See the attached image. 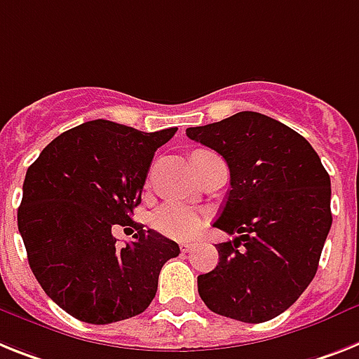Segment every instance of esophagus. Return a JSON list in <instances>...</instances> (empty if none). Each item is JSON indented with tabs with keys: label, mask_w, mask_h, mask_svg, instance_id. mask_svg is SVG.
<instances>
[{
	"label": "esophagus",
	"mask_w": 359,
	"mask_h": 359,
	"mask_svg": "<svg viewBox=\"0 0 359 359\" xmlns=\"http://www.w3.org/2000/svg\"><path fill=\"white\" fill-rule=\"evenodd\" d=\"M180 248H182L183 253H189V251L194 248V244H191V242H182V245H180Z\"/></svg>",
	"instance_id": "1"
}]
</instances>
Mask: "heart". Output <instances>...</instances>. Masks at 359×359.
<instances>
[{
    "instance_id": "heart-1",
    "label": "heart",
    "mask_w": 359,
    "mask_h": 359,
    "mask_svg": "<svg viewBox=\"0 0 359 359\" xmlns=\"http://www.w3.org/2000/svg\"><path fill=\"white\" fill-rule=\"evenodd\" d=\"M152 227L168 238L187 240L194 236L207 222V212L198 207L168 201L152 215Z\"/></svg>"
}]
</instances>
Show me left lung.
I'll list each match as a JSON object with an SVG mask.
<instances>
[{
	"label": "left lung",
	"mask_w": 359,
	"mask_h": 359,
	"mask_svg": "<svg viewBox=\"0 0 359 359\" xmlns=\"http://www.w3.org/2000/svg\"><path fill=\"white\" fill-rule=\"evenodd\" d=\"M187 137L226 159L231 189L215 227L220 262L198 277L215 313L264 323L288 310L312 283L332 226L330 176L318 152L286 124L257 111L187 128Z\"/></svg>",
	"instance_id": "8db88e82"
}]
</instances>
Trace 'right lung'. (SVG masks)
Segmentation results:
<instances>
[{"label":"right lung","mask_w":359,"mask_h":359,"mask_svg":"<svg viewBox=\"0 0 359 359\" xmlns=\"http://www.w3.org/2000/svg\"><path fill=\"white\" fill-rule=\"evenodd\" d=\"M177 128L139 132L97 119L60 133L27 168L18 229L32 273L69 316L108 325L144 312L174 240L132 220L154 154ZM117 226L136 238L116 245Z\"/></svg>","instance_id":"right-lung-1"}]
</instances>
